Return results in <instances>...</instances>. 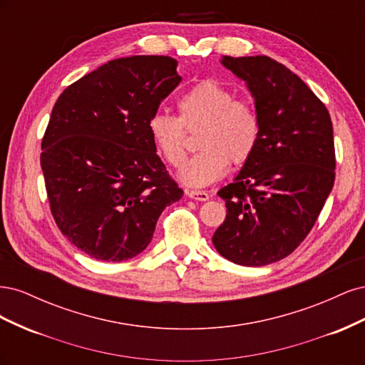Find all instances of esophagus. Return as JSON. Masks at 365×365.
Instances as JSON below:
<instances>
[{"label": "esophagus", "mask_w": 365, "mask_h": 365, "mask_svg": "<svg viewBox=\"0 0 365 365\" xmlns=\"http://www.w3.org/2000/svg\"><path fill=\"white\" fill-rule=\"evenodd\" d=\"M185 195L192 197V200H196V201H207L210 195L204 190H185Z\"/></svg>", "instance_id": "obj_1"}]
</instances>
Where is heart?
I'll return each mask as SVG.
<instances>
[{"label":"heart","mask_w":365,"mask_h":365,"mask_svg":"<svg viewBox=\"0 0 365 365\" xmlns=\"http://www.w3.org/2000/svg\"><path fill=\"white\" fill-rule=\"evenodd\" d=\"M178 115L155 113L148 129L153 145L172 168H182L186 158L185 129L200 128L197 147L201 153L186 163L180 178L192 187L217 181L228 163H245L260 138V118L247 101L213 79L195 83L178 98Z\"/></svg>","instance_id":"heart-1"}]
</instances>
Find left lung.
I'll use <instances>...</instances> for the list:
<instances>
[{
	"mask_svg": "<svg viewBox=\"0 0 365 365\" xmlns=\"http://www.w3.org/2000/svg\"><path fill=\"white\" fill-rule=\"evenodd\" d=\"M222 63L247 82L260 138L235 181L217 192L227 216L213 244L230 262L263 267L302 244L332 190V120L300 77L277 61L225 56Z\"/></svg>",
	"mask_w": 365,
	"mask_h": 365,
	"instance_id": "8db88e82",
	"label": "left lung"
}]
</instances>
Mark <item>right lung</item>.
<instances>
[{
    "mask_svg": "<svg viewBox=\"0 0 365 365\" xmlns=\"http://www.w3.org/2000/svg\"><path fill=\"white\" fill-rule=\"evenodd\" d=\"M169 56L109 61L63 90L41 143L51 215L88 256L121 262L152 240L163 210L182 190L148 129L181 82Z\"/></svg>",
    "mask_w": 365,
    "mask_h": 365,
    "instance_id": "add662e5",
    "label": "right lung"
}]
</instances>
